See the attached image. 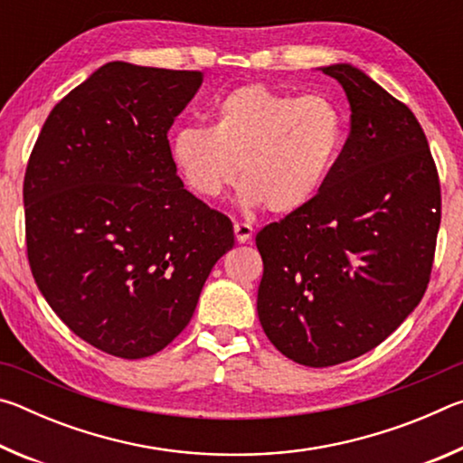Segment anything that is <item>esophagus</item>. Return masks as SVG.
Returning <instances> with one entry per match:
<instances>
[{
  "mask_svg": "<svg viewBox=\"0 0 463 463\" xmlns=\"http://www.w3.org/2000/svg\"><path fill=\"white\" fill-rule=\"evenodd\" d=\"M253 226L247 222H234V237H237L239 242H249L250 237H253Z\"/></svg>",
  "mask_w": 463,
  "mask_h": 463,
  "instance_id": "34e87169",
  "label": "esophagus"
}]
</instances>
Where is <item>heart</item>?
<instances>
[{
	"instance_id": "1",
	"label": "heart",
	"mask_w": 463,
	"mask_h": 463,
	"mask_svg": "<svg viewBox=\"0 0 463 463\" xmlns=\"http://www.w3.org/2000/svg\"><path fill=\"white\" fill-rule=\"evenodd\" d=\"M349 122L323 93L289 96L261 83L241 85L216 101L210 127H185L171 138V159L185 185L216 200L241 167L242 202L292 214L323 190L343 153Z\"/></svg>"
}]
</instances>
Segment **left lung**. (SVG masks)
Returning <instances> with one entry per match:
<instances>
[{"label": "left lung", "instance_id": "obj_1", "mask_svg": "<svg viewBox=\"0 0 463 463\" xmlns=\"http://www.w3.org/2000/svg\"><path fill=\"white\" fill-rule=\"evenodd\" d=\"M341 83L351 132L308 206L257 232V315L288 359L328 367L367 354L425 294L441 187L425 132L402 101L349 62Z\"/></svg>", "mask_w": 463, "mask_h": 463}]
</instances>
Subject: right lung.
<instances>
[{
  "label": "right lung",
  "mask_w": 463,
  "mask_h": 463,
  "mask_svg": "<svg viewBox=\"0 0 463 463\" xmlns=\"http://www.w3.org/2000/svg\"><path fill=\"white\" fill-rule=\"evenodd\" d=\"M200 71L106 62L46 118L24 177L30 269L99 351L140 359L190 323L232 222L184 187L167 130Z\"/></svg>",
  "instance_id": "add662e5"
}]
</instances>
